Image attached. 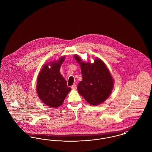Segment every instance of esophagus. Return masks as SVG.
<instances>
[{"instance_id":"1","label":"esophagus","mask_w":152,"mask_h":152,"mask_svg":"<svg viewBox=\"0 0 152 152\" xmlns=\"http://www.w3.org/2000/svg\"><path fill=\"white\" fill-rule=\"evenodd\" d=\"M71 88H72V89H76L77 87H76V86L75 84H73L72 86H71Z\"/></svg>"}]
</instances>
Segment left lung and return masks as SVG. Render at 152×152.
I'll list each match as a JSON object with an SVG mask.
<instances>
[{
  "label": "left lung",
  "instance_id": "obj_1",
  "mask_svg": "<svg viewBox=\"0 0 152 152\" xmlns=\"http://www.w3.org/2000/svg\"><path fill=\"white\" fill-rule=\"evenodd\" d=\"M79 63L83 80L77 85V91L91 105H97L105 101L113 88L114 81L105 64L99 58L94 63H84L79 56L74 55Z\"/></svg>",
  "mask_w": 152,
  "mask_h": 152
}]
</instances>
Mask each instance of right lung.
<instances>
[{"label":"right lung","instance_id":"right-lung-1","mask_svg":"<svg viewBox=\"0 0 152 152\" xmlns=\"http://www.w3.org/2000/svg\"><path fill=\"white\" fill-rule=\"evenodd\" d=\"M64 56L58 61L44 65L37 79L36 91L39 97L47 106L58 108L61 106L71 88L60 72ZM50 67H49V65Z\"/></svg>","mask_w":152,"mask_h":152}]
</instances>
